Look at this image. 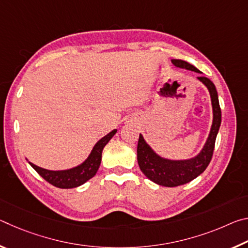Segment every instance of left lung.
I'll return each instance as SVG.
<instances>
[{
	"label": "left lung",
	"mask_w": 248,
	"mask_h": 248,
	"mask_svg": "<svg viewBox=\"0 0 248 248\" xmlns=\"http://www.w3.org/2000/svg\"><path fill=\"white\" fill-rule=\"evenodd\" d=\"M171 62H173L174 65L178 66V68L187 69L200 73L198 69L186 61L171 60ZM198 79L208 87L210 92L213 109V123L208 140L205 142L203 149L201 150V152L196 157L186 159V161H170V159L163 158L158 156L146 144V142L141 134L139 137L137 149L138 164H139L140 170L146 177L155 184L161 185V186L177 187L180 186V185L191 182L192 179L198 177L201 173H203L212 158L217 134L221 124V108L215 84L210 81L208 78L204 77H199Z\"/></svg>",
	"instance_id": "left-lung-1"
}]
</instances>
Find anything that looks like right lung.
Returning <instances> with one entry per match:
<instances>
[{
    "label": "right lung",
    "mask_w": 248,
    "mask_h": 248,
    "mask_svg": "<svg viewBox=\"0 0 248 248\" xmlns=\"http://www.w3.org/2000/svg\"><path fill=\"white\" fill-rule=\"evenodd\" d=\"M117 130H112L107 136L102 138L92 150L90 156L81 165H78L74 169L66 170H48L41 167L37 166L29 162V164L45 180H47L49 184L53 185L58 188L62 189H68V188H75L83 185L87 180L94 177L99 169L100 161H102V152L109 140L115 136Z\"/></svg>",
    "instance_id": "right-lung-1"
}]
</instances>
